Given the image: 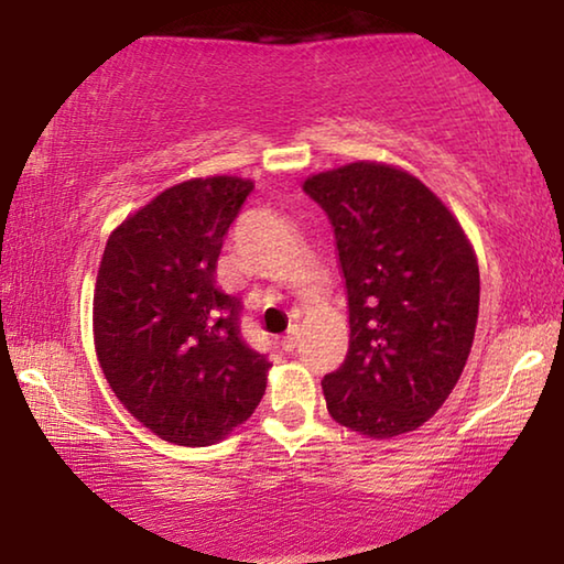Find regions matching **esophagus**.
Returning <instances> with one entry per match:
<instances>
[{"mask_svg":"<svg viewBox=\"0 0 564 564\" xmlns=\"http://www.w3.org/2000/svg\"><path fill=\"white\" fill-rule=\"evenodd\" d=\"M281 346H283V350H295V346H299V333L295 330H291L289 336H283V340H281Z\"/></svg>","mask_w":564,"mask_h":564,"instance_id":"esophagus-1","label":"esophagus"}]
</instances>
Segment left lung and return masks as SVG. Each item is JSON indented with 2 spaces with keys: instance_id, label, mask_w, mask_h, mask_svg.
Masks as SVG:
<instances>
[{
  "instance_id": "8db88e82",
  "label": "left lung",
  "mask_w": 564,
  "mask_h": 564,
  "mask_svg": "<svg viewBox=\"0 0 564 564\" xmlns=\"http://www.w3.org/2000/svg\"><path fill=\"white\" fill-rule=\"evenodd\" d=\"M326 212L348 293L350 346L323 378L330 417L360 435L415 431L470 356L480 271L460 224L423 181L358 161L305 178Z\"/></svg>"
}]
</instances>
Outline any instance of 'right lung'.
I'll return each instance as SVG.
<instances>
[{
	"instance_id": "right-lung-1",
	"label": "right lung",
	"mask_w": 564,
	"mask_h": 564,
	"mask_svg": "<svg viewBox=\"0 0 564 564\" xmlns=\"http://www.w3.org/2000/svg\"><path fill=\"white\" fill-rule=\"evenodd\" d=\"M251 181L191 178L129 216L104 248L94 343L123 408L161 441L204 447L251 417L271 360L241 336L216 261Z\"/></svg>"
}]
</instances>
